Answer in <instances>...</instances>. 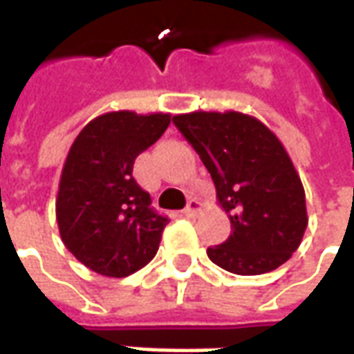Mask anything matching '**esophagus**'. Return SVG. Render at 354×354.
Masks as SVG:
<instances>
[{
    "mask_svg": "<svg viewBox=\"0 0 354 354\" xmlns=\"http://www.w3.org/2000/svg\"><path fill=\"white\" fill-rule=\"evenodd\" d=\"M201 208H203V203H201L199 199H189V203H187V207L184 208L182 214H184L185 218H195V216L201 212Z\"/></svg>",
    "mask_w": 354,
    "mask_h": 354,
    "instance_id": "34e87169",
    "label": "esophagus"
}]
</instances>
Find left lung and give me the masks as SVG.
I'll return each instance as SVG.
<instances>
[{
    "label": "left lung",
    "instance_id": "obj_1",
    "mask_svg": "<svg viewBox=\"0 0 354 354\" xmlns=\"http://www.w3.org/2000/svg\"><path fill=\"white\" fill-rule=\"evenodd\" d=\"M172 123L199 153L230 216L231 233L208 258L235 274H263L296 252L307 227L305 192L281 140L241 111H192Z\"/></svg>",
    "mask_w": 354,
    "mask_h": 354
}]
</instances>
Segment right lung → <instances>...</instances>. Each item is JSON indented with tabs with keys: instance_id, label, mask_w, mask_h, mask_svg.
<instances>
[{
	"instance_id": "right-lung-1",
	"label": "right lung",
	"mask_w": 354,
	"mask_h": 354,
	"mask_svg": "<svg viewBox=\"0 0 354 354\" xmlns=\"http://www.w3.org/2000/svg\"><path fill=\"white\" fill-rule=\"evenodd\" d=\"M170 124V113L109 111L83 127L66 157L57 222L66 248L104 277H129L159 250L169 218L132 178L142 151Z\"/></svg>"
}]
</instances>
